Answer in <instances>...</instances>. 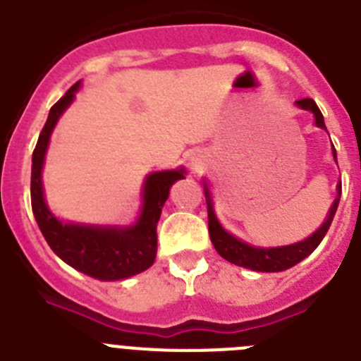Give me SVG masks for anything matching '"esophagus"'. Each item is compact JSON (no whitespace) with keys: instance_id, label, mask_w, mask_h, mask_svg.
<instances>
[{"instance_id":"34e87169","label":"esophagus","mask_w":361,"mask_h":361,"mask_svg":"<svg viewBox=\"0 0 361 361\" xmlns=\"http://www.w3.org/2000/svg\"><path fill=\"white\" fill-rule=\"evenodd\" d=\"M188 166H190L191 171L202 170V159H200V155H197V153H191L190 157H188Z\"/></svg>"}]
</instances>
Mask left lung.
Wrapping results in <instances>:
<instances>
[{"instance_id": "obj_1", "label": "left lung", "mask_w": 361, "mask_h": 361, "mask_svg": "<svg viewBox=\"0 0 361 361\" xmlns=\"http://www.w3.org/2000/svg\"><path fill=\"white\" fill-rule=\"evenodd\" d=\"M302 110L312 111L314 116V123H317L318 128H325L324 116H322L320 108L317 106V103L312 99L305 97L296 101ZM333 155L336 159V149H333ZM338 197L334 199L333 206H331L329 213H327V219H325L324 224L312 233L311 237L305 238L302 242H296L291 245H283V247H253V245L245 244V242L238 240L237 237H233L226 231L220 222L216 220L215 212H213V200L212 193H209L208 186H204V195H206V204H208V229H209V238H212V244L215 245L216 253L222 258H226L228 262L235 264V266L247 267V269L253 271H266V273H276V271H283L293 267L295 264L302 262L305 257L317 250L318 244L322 242V238L325 237V233L329 229L331 222H333V216L336 213L338 202H340V195H342V184H338L336 188Z\"/></svg>"}]
</instances>
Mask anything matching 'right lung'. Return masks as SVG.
I'll use <instances>...</instances> for the list:
<instances>
[{"label": "right lung", "mask_w": 361, "mask_h": 361, "mask_svg": "<svg viewBox=\"0 0 361 361\" xmlns=\"http://www.w3.org/2000/svg\"><path fill=\"white\" fill-rule=\"evenodd\" d=\"M79 82L70 88L52 108L32 153L30 200L32 212L54 253L68 266L99 280H123L148 269L157 255V222L161 219L170 188L184 178V170L157 171L148 175L145 184V204L137 224L132 228H92V226L63 224L47 208L41 184L44 153L50 133L65 108L72 103Z\"/></svg>", "instance_id": "add662e5"}]
</instances>
